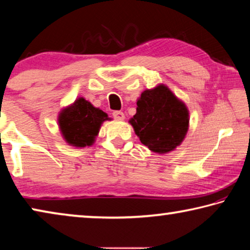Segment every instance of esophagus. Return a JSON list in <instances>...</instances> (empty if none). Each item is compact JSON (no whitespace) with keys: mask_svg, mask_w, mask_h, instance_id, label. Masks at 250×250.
Returning <instances> with one entry per match:
<instances>
[{"mask_svg":"<svg viewBox=\"0 0 250 250\" xmlns=\"http://www.w3.org/2000/svg\"><path fill=\"white\" fill-rule=\"evenodd\" d=\"M112 116L117 120H124L125 119V115H124V112H122V111H113Z\"/></svg>","mask_w":250,"mask_h":250,"instance_id":"obj_1","label":"esophagus"}]
</instances>
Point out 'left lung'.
I'll use <instances>...</instances> for the list:
<instances>
[{
    "label": "left lung",
    "mask_w": 250,
    "mask_h": 250,
    "mask_svg": "<svg viewBox=\"0 0 250 250\" xmlns=\"http://www.w3.org/2000/svg\"><path fill=\"white\" fill-rule=\"evenodd\" d=\"M130 120L142 145L163 154L180 146L188 129V110L167 87L143 91Z\"/></svg>",
    "instance_id": "1"
}]
</instances>
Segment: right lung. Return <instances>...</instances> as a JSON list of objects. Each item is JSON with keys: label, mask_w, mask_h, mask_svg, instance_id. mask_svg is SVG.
I'll use <instances>...</instances> for the list:
<instances>
[{"label": "right lung", "mask_w": 250, "mask_h": 250, "mask_svg": "<svg viewBox=\"0 0 250 250\" xmlns=\"http://www.w3.org/2000/svg\"><path fill=\"white\" fill-rule=\"evenodd\" d=\"M108 119V115L103 110L95 108L83 98H78L59 113L58 124L67 143L86 146L94 143L101 124Z\"/></svg>", "instance_id": "obj_1"}]
</instances>
